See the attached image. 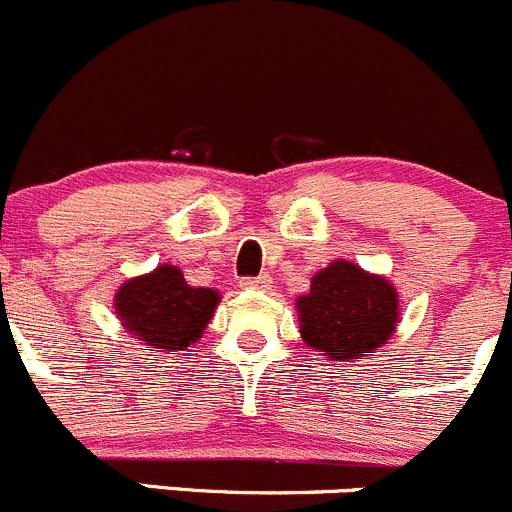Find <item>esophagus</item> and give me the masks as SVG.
<instances>
[{
  "label": "esophagus",
  "mask_w": 512,
  "mask_h": 512,
  "mask_svg": "<svg viewBox=\"0 0 512 512\" xmlns=\"http://www.w3.org/2000/svg\"><path fill=\"white\" fill-rule=\"evenodd\" d=\"M273 283V278L268 276V273H261L258 278H244L241 281V288H246V291H268Z\"/></svg>",
  "instance_id": "34e87169"
}]
</instances>
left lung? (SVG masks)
Here are the masks:
<instances>
[{
    "mask_svg": "<svg viewBox=\"0 0 512 512\" xmlns=\"http://www.w3.org/2000/svg\"><path fill=\"white\" fill-rule=\"evenodd\" d=\"M296 313L303 343L326 361L371 356L401 321L396 286L346 258L311 278L308 293L296 298Z\"/></svg>",
    "mask_w": 512,
    "mask_h": 512,
    "instance_id": "obj_1",
    "label": "left lung"
}]
</instances>
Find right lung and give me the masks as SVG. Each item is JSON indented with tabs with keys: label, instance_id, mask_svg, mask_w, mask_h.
Here are the masks:
<instances>
[{
	"label": "right lung",
	"instance_id": "1",
	"mask_svg": "<svg viewBox=\"0 0 512 512\" xmlns=\"http://www.w3.org/2000/svg\"><path fill=\"white\" fill-rule=\"evenodd\" d=\"M221 296L186 283L179 266L161 263L116 288L114 313L146 351H186L204 336Z\"/></svg>",
	"mask_w": 512,
	"mask_h": 512
}]
</instances>
